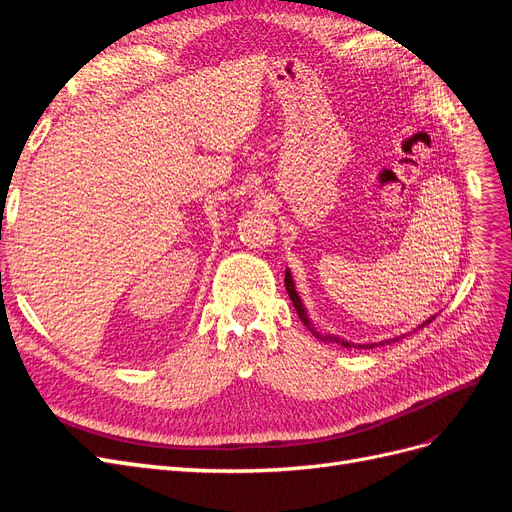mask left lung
Masks as SVG:
<instances>
[{"label":"left lung","instance_id":"8db88e82","mask_svg":"<svg viewBox=\"0 0 512 512\" xmlns=\"http://www.w3.org/2000/svg\"><path fill=\"white\" fill-rule=\"evenodd\" d=\"M286 290H288V297H290V301H292V305H294V309H297V314H299V318H301V322L305 324V327L312 331V335L314 337H318V339H322V342H333V344H342L344 348H361V350H369V348H376V346H384V344H391V342H399L401 337H406V335H399V337H391V339H384V342H378V344H352V342H348V339H342V337H337V335H333V333H320L316 327H314V322L309 320V314H307V307L303 305V301H301V297H299V292H297V288H294V280H292V273H290V269H286ZM436 318V316H431V318H427L425 322H421L418 324L416 329H423V327H427V324ZM414 329V331H416Z\"/></svg>","mask_w":512,"mask_h":512}]
</instances>
